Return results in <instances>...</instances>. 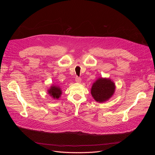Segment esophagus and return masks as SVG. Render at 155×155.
<instances>
[{"label": "esophagus", "instance_id": "34e87169", "mask_svg": "<svg viewBox=\"0 0 155 155\" xmlns=\"http://www.w3.org/2000/svg\"><path fill=\"white\" fill-rule=\"evenodd\" d=\"M75 80H76V83H78L81 82V79L80 78H79V77H76V79H75Z\"/></svg>", "mask_w": 155, "mask_h": 155}]
</instances>
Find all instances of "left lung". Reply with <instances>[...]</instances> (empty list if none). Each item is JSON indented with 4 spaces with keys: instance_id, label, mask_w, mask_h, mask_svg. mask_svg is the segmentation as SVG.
<instances>
[{
    "instance_id": "left-lung-1",
    "label": "left lung",
    "mask_w": 155,
    "mask_h": 155,
    "mask_svg": "<svg viewBox=\"0 0 155 155\" xmlns=\"http://www.w3.org/2000/svg\"><path fill=\"white\" fill-rule=\"evenodd\" d=\"M115 89V83L110 79L99 78L93 83L91 92L96 101L104 103L113 96Z\"/></svg>"
}]
</instances>
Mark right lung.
Listing matches in <instances>:
<instances>
[{
    "mask_svg": "<svg viewBox=\"0 0 155 155\" xmlns=\"http://www.w3.org/2000/svg\"><path fill=\"white\" fill-rule=\"evenodd\" d=\"M48 94L53 99L58 100L62 94V90L59 86L52 85L48 89Z\"/></svg>",
    "mask_w": 155,
    "mask_h": 155,
    "instance_id": "right-lung-1",
    "label": "right lung"
}]
</instances>
